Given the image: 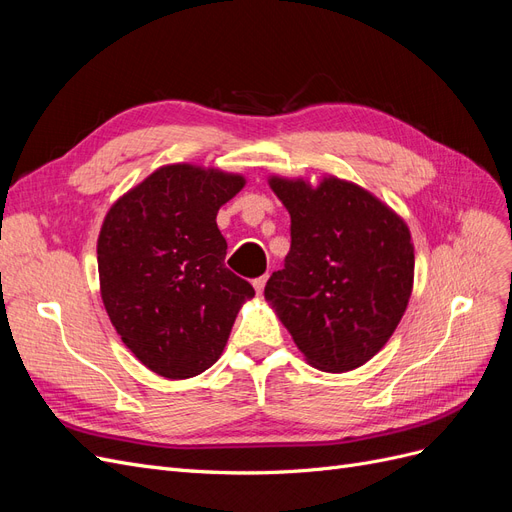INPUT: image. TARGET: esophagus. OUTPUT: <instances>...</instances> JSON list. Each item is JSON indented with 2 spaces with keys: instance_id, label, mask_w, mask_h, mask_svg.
<instances>
[{
  "instance_id": "esophagus-1",
  "label": "esophagus",
  "mask_w": 512,
  "mask_h": 512,
  "mask_svg": "<svg viewBox=\"0 0 512 512\" xmlns=\"http://www.w3.org/2000/svg\"><path fill=\"white\" fill-rule=\"evenodd\" d=\"M252 284H254V290H256L258 294H262V290H265V284H267V275L256 277V280H254Z\"/></svg>"
}]
</instances>
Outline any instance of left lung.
<instances>
[{
  "instance_id": "obj_1",
  "label": "left lung",
  "mask_w": 512,
  "mask_h": 512,
  "mask_svg": "<svg viewBox=\"0 0 512 512\" xmlns=\"http://www.w3.org/2000/svg\"><path fill=\"white\" fill-rule=\"evenodd\" d=\"M290 213V252L265 299L305 359L324 371L367 363L404 316L414 280L406 222L359 185L269 179Z\"/></svg>"
}]
</instances>
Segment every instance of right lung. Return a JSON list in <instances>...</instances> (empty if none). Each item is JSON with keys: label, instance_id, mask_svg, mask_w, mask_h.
Here are the masks:
<instances>
[{"label": "right lung", "instance_id": "1", "mask_svg": "<svg viewBox=\"0 0 512 512\" xmlns=\"http://www.w3.org/2000/svg\"><path fill=\"white\" fill-rule=\"evenodd\" d=\"M241 175L192 164L158 168L106 213L100 292L115 331L158 376L203 374L228 342L250 282L226 269L218 211Z\"/></svg>", "mask_w": 512, "mask_h": 512}]
</instances>
